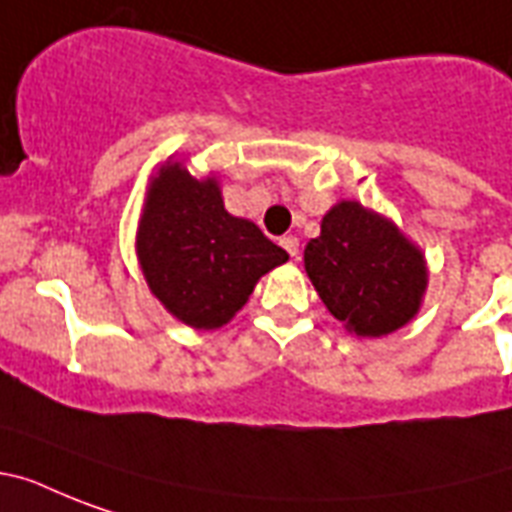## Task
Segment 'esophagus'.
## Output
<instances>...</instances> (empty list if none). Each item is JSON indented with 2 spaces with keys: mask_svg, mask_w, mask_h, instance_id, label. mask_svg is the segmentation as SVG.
<instances>
[{
  "mask_svg": "<svg viewBox=\"0 0 512 512\" xmlns=\"http://www.w3.org/2000/svg\"><path fill=\"white\" fill-rule=\"evenodd\" d=\"M281 247L287 249L292 257L300 255V239H297V236H284V239H281Z\"/></svg>",
  "mask_w": 512,
  "mask_h": 512,
  "instance_id": "34e87169",
  "label": "esophagus"
}]
</instances>
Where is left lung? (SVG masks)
<instances>
[{
  "instance_id": "8db88e82",
  "label": "left lung",
  "mask_w": 512,
  "mask_h": 512,
  "mask_svg": "<svg viewBox=\"0 0 512 512\" xmlns=\"http://www.w3.org/2000/svg\"><path fill=\"white\" fill-rule=\"evenodd\" d=\"M305 271L337 321L358 337L404 327L428 284L425 260L390 220L358 201H340L305 247Z\"/></svg>"
}]
</instances>
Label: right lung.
Returning a JSON list of instances; mask_svg holds the SVG:
<instances>
[{"instance_id":"add662e5","label":"right lung","mask_w":512,"mask_h":512,"mask_svg":"<svg viewBox=\"0 0 512 512\" xmlns=\"http://www.w3.org/2000/svg\"><path fill=\"white\" fill-rule=\"evenodd\" d=\"M148 287L188 327L215 329L247 303L257 279L289 255L249 220L225 212L220 188L167 164L151 185L138 231Z\"/></svg>"}]
</instances>
